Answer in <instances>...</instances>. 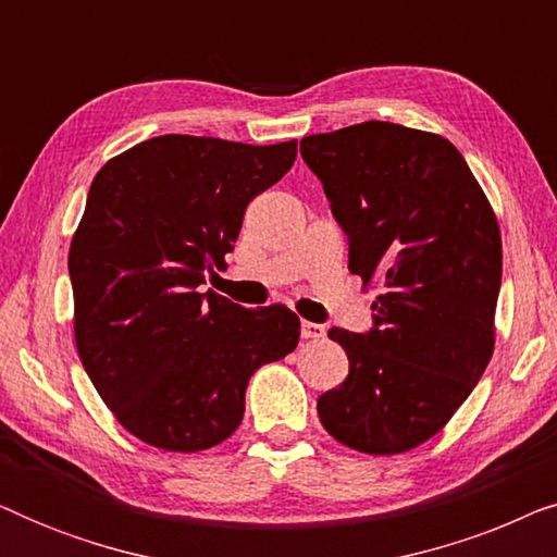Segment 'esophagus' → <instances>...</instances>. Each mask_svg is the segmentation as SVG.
Returning a JSON list of instances; mask_svg holds the SVG:
<instances>
[{
    "mask_svg": "<svg viewBox=\"0 0 557 557\" xmlns=\"http://www.w3.org/2000/svg\"><path fill=\"white\" fill-rule=\"evenodd\" d=\"M326 334V330L322 324H314V322H301V337L304 339H322Z\"/></svg>",
    "mask_w": 557,
    "mask_h": 557,
    "instance_id": "obj_1",
    "label": "esophagus"
}]
</instances>
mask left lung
Here are the masks:
<instances>
[{
    "mask_svg": "<svg viewBox=\"0 0 557 557\" xmlns=\"http://www.w3.org/2000/svg\"><path fill=\"white\" fill-rule=\"evenodd\" d=\"M349 238V271L377 288L375 330L332 326L345 383L317 400L330 436L393 456L436 436L494 352L502 233L459 149L444 136L364 121L301 139Z\"/></svg>",
    "mask_w": 557,
    "mask_h": 557,
    "instance_id": "8db88e82",
    "label": "left lung"
}]
</instances>
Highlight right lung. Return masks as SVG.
<instances>
[{"instance_id": "1", "label": "right lung", "mask_w": 557, "mask_h": 557, "mask_svg": "<svg viewBox=\"0 0 557 557\" xmlns=\"http://www.w3.org/2000/svg\"><path fill=\"white\" fill-rule=\"evenodd\" d=\"M296 139L253 147L164 134L98 170L71 240L75 349L113 418L144 444L195 454L233 436L246 387L294 352L284 304L248 311L202 294L248 202L284 177Z\"/></svg>"}]
</instances>
